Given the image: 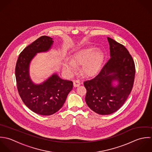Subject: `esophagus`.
I'll list each match as a JSON object with an SVG mask.
<instances>
[{
  "label": "esophagus",
  "instance_id": "obj_1",
  "mask_svg": "<svg viewBox=\"0 0 152 152\" xmlns=\"http://www.w3.org/2000/svg\"><path fill=\"white\" fill-rule=\"evenodd\" d=\"M80 85V80L79 79H76V80H75L74 82H73V85L75 87H77L79 86V85Z\"/></svg>",
  "mask_w": 152,
  "mask_h": 152
}]
</instances>
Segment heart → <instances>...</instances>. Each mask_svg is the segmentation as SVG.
Listing matches in <instances>:
<instances>
[{
    "instance_id": "heart-1",
    "label": "heart",
    "mask_w": 152,
    "mask_h": 152,
    "mask_svg": "<svg viewBox=\"0 0 152 152\" xmlns=\"http://www.w3.org/2000/svg\"><path fill=\"white\" fill-rule=\"evenodd\" d=\"M103 54L94 47H88L77 50L72 56V61L67 60L64 67L69 73H73L76 64H82V71L87 76L94 75L99 70L103 61Z\"/></svg>"
}]
</instances>
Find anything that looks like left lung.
I'll use <instances>...</instances> for the list:
<instances>
[{"instance_id": "left-lung-1", "label": "left lung", "mask_w": 152, "mask_h": 152, "mask_svg": "<svg viewBox=\"0 0 152 152\" xmlns=\"http://www.w3.org/2000/svg\"><path fill=\"white\" fill-rule=\"evenodd\" d=\"M110 59L97 76L83 83L86 89L85 100L89 108L102 115H110L119 110L133 88L135 64L127 49L121 43L107 37ZM118 80L119 85L111 83Z\"/></svg>"}]
</instances>
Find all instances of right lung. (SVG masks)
<instances>
[{"label":"right lung","mask_w":152,"mask_h":152,"mask_svg":"<svg viewBox=\"0 0 152 152\" xmlns=\"http://www.w3.org/2000/svg\"><path fill=\"white\" fill-rule=\"evenodd\" d=\"M52 38L42 36L25 48L20 53L15 67L17 88L23 102L33 112L43 116L52 115L63 106L69 93L73 89L71 80L53 75L41 85H36L29 75V65L36 53L48 50Z\"/></svg>","instance_id":"1"}]
</instances>
